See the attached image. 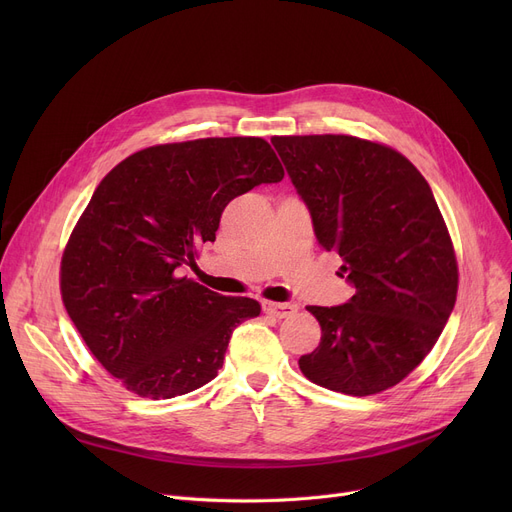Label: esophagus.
Wrapping results in <instances>:
<instances>
[{
    "label": "esophagus",
    "mask_w": 512,
    "mask_h": 512,
    "mask_svg": "<svg viewBox=\"0 0 512 512\" xmlns=\"http://www.w3.org/2000/svg\"><path fill=\"white\" fill-rule=\"evenodd\" d=\"M263 311L267 313V315H274V317H278V319H282V317H290L292 313H297V305L294 303H272V301H263Z\"/></svg>",
    "instance_id": "1"
}]
</instances>
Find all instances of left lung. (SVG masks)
<instances>
[{
    "label": "left lung",
    "mask_w": 512,
    "mask_h": 512,
    "mask_svg": "<svg viewBox=\"0 0 512 512\" xmlns=\"http://www.w3.org/2000/svg\"><path fill=\"white\" fill-rule=\"evenodd\" d=\"M317 242L342 257L351 301L307 307L321 342L299 359L313 384L351 396L396 386L438 342L459 267L432 188L392 147L348 134L274 137Z\"/></svg>",
    "instance_id": "1"
}]
</instances>
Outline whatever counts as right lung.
<instances>
[{"instance_id": "add662e5", "label": "right lung", "mask_w": 512, "mask_h": 512, "mask_svg": "<svg viewBox=\"0 0 512 512\" xmlns=\"http://www.w3.org/2000/svg\"><path fill=\"white\" fill-rule=\"evenodd\" d=\"M282 178L270 143L228 137L147 147L99 182L64 249L60 288L89 351L126 390L174 398L218 375L232 330L261 305L182 272L234 197Z\"/></svg>"}]
</instances>
